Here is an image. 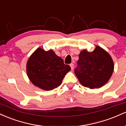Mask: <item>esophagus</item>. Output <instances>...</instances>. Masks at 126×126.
Listing matches in <instances>:
<instances>
[{
    "label": "esophagus",
    "mask_w": 126,
    "mask_h": 126,
    "mask_svg": "<svg viewBox=\"0 0 126 126\" xmlns=\"http://www.w3.org/2000/svg\"><path fill=\"white\" fill-rule=\"evenodd\" d=\"M70 67H71L72 70H73V68H74V64H73V63H71V64H70Z\"/></svg>",
    "instance_id": "34e87169"
}]
</instances>
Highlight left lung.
Here are the masks:
<instances>
[{"mask_svg":"<svg viewBox=\"0 0 126 126\" xmlns=\"http://www.w3.org/2000/svg\"><path fill=\"white\" fill-rule=\"evenodd\" d=\"M78 67L75 73L82 86L99 88L106 84L114 71V64L110 54L96 46L92 52L83 50L79 55Z\"/></svg>","mask_w":126,"mask_h":126,"instance_id":"left-lung-1","label":"left lung"}]
</instances>
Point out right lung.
Listing matches in <instances>:
<instances>
[{
  "mask_svg": "<svg viewBox=\"0 0 126 126\" xmlns=\"http://www.w3.org/2000/svg\"><path fill=\"white\" fill-rule=\"evenodd\" d=\"M26 67L30 81L45 91L53 90L60 86L71 69L53 50L46 51L40 47L30 56Z\"/></svg>",
  "mask_w": 126,
  "mask_h": 126,
  "instance_id": "1",
  "label": "right lung"
}]
</instances>
